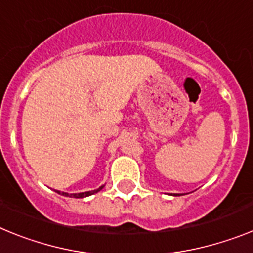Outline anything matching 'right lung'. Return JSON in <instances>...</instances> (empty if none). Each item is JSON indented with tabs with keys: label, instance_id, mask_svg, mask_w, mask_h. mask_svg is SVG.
Segmentation results:
<instances>
[{
	"label": "right lung",
	"instance_id": "add662e5",
	"mask_svg": "<svg viewBox=\"0 0 253 253\" xmlns=\"http://www.w3.org/2000/svg\"><path fill=\"white\" fill-rule=\"evenodd\" d=\"M103 188H104V185L100 186L99 189H96V190H91V192H84V193H73V194H68V193L59 192V190H56V193H58V194H61V195H65V197H71V198H84V197H88V195H92V194H95V193L100 192Z\"/></svg>",
	"mask_w": 253,
	"mask_h": 253
}]
</instances>
